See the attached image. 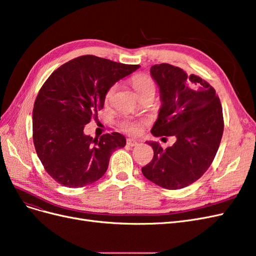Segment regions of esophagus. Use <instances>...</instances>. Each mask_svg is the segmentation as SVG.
<instances>
[{"label":"esophagus","instance_id":"obj_1","mask_svg":"<svg viewBox=\"0 0 256 256\" xmlns=\"http://www.w3.org/2000/svg\"><path fill=\"white\" fill-rule=\"evenodd\" d=\"M127 144L129 146H136L138 144V142L136 140H134V138H128L127 140Z\"/></svg>","mask_w":256,"mask_h":256}]
</instances>
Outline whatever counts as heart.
Returning a JSON list of instances; mask_svg holds the SVG:
<instances>
[{"label":"heart","instance_id":"1","mask_svg":"<svg viewBox=\"0 0 256 256\" xmlns=\"http://www.w3.org/2000/svg\"><path fill=\"white\" fill-rule=\"evenodd\" d=\"M130 81H131V84H132V86L136 90V92H138V96L144 94V92H148V90H154V81L152 80L150 76H146L144 74H134L132 78H131ZM114 90H115V85H113L112 88L108 90V92H106V97H104L106 102H109L110 98L113 95ZM122 129L125 130L126 132H128V134H136L141 130V124L138 122L127 120V122H124L122 124Z\"/></svg>","mask_w":256,"mask_h":256}]
</instances>
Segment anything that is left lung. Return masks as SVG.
Listing matches in <instances>:
<instances>
[{
	"label": "left lung",
	"instance_id": "1",
	"mask_svg": "<svg viewBox=\"0 0 256 256\" xmlns=\"http://www.w3.org/2000/svg\"><path fill=\"white\" fill-rule=\"evenodd\" d=\"M157 83L161 108L152 128L154 136H176L166 150L148 142L154 158L142 168L147 180L176 190L196 182L218 152L223 134V114L214 88L196 74L166 63L150 67Z\"/></svg>",
	"mask_w": 256,
	"mask_h": 256
}]
</instances>
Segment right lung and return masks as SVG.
Returning a JSON list of instances; mask_svg holds the SVG:
<instances>
[{
	"label": "right lung",
	"instance_id": "right-lung-1",
	"mask_svg": "<svg viewBox=\"0 0 256 256\" xmlns=\"http://www.w3.org/2000/svg\"><path fill=\"white\" fill-rule=\"evenodd\" d=\"M140 65L83 56L58 67L44 83L33 109V141L47 173L68 188L95 182L113 152L126 145L118 132L92 138L84 126L104 104L106 92Z\"/></svg>",
	"mask_w": 256,
	"mask_h": 256
}]
</instances>
